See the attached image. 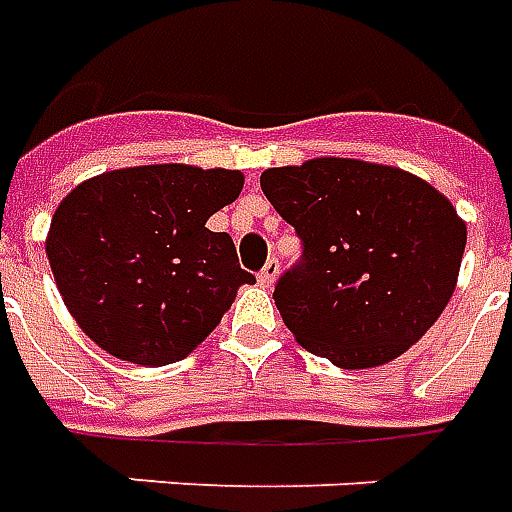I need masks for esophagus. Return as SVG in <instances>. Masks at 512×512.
<instances>
[{"mask_svg":"<svg viewBox=\"0 0 512 512\" xmlns=\"http://www.w3.org/2000/svg\"><path fill=\"white\" fill-rule=\"evenodd\" d=\"M278 270H281V264H278V259H270V262H267L262 267V273H259V284H262V286H273Z\"/></svg>","mask_w":512,"mask_h":512,"instance_id":"obj_1","label":"esophagus"}]
</instances>
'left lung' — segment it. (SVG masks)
<instances>
[{
	"instance_id": "1",
	"label": "left lung",
	"mask_w": 512,
	"mask_h": 512,
	"mask_svg": "<svg viewBox=\"0 0 512 512\" xmlns=\"http://www.w3.org/2000/svg\"><path fill=\"white\" fill-rule=\"evenodd\" d=\"M262 190L300 237L273 300L306 350L342 369L380 366L438 320L466 226L436 187L400 168L322 157L264 170Z\"/></svg>"
}]
</instances>
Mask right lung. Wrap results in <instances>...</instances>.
Segmentation results:
<instances>
[{"instance_id": "right-lung-1", "label": "right lung", "mask_w": 512, "mask_h": 512, "mask_svg": "<svg viewBox=\"0 0 512 512\" xmlns=\"http://www.w3.org/2000/svg\"><path fill=\"white\" fill-rule=\"evenodd\" d=\"M242 190L239 170L143 165L101 173L57 206L46 256L65 306L101 350L143 366L181 361L242 284L234 239L206 220Z\"/></svg>"}]
</instances>
